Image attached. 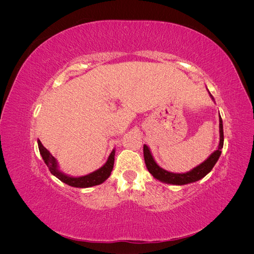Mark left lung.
Returning a JSON list of instances; mask_svg holds the SVG:
<instances>
[{"label": "left lung", "mask_w": 254, "mask_h": 254, "mask_svg": "<svg viewBox=\"0 0 254 254\" xmlns=\"http://www.w3.org/2000/svg\"><path fill=\"white\" fill-rule=\"evenodd\" d=\"M219 133H220V141H219L217 150H215L203 163L196 166L195 168H193V170L188 173L174 174L163 170V168H161L155 162V160H153L149 148L146 145H144L143 151H144V160H145L146 167H147L148 172L155 177L156 179L165 183L176 184V186H183V184H188V183L200 180L205 175H207L212 171V168L214 167L215 164H216L217 160L220 157L221 148L224 147V128H222V120L220 118V115H219Z\"/></svg>", "instance_id": "1"}]
</instances>
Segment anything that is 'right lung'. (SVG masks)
Here are the masks:
<instances>
[{
  "label": "right lung",
  "instance_id": "1",
  "mask_svg": "<svg viewBox=\"0 0 254 254\" xmlns=\"http://www.w3.org/2000/svg\"><path fill=\"white\" fill-rule=\"evenodd\" d=\"M38 146H39V151L41 153L42 159L45 162V164H47V166L49 167L50 172L54 176H56L60 181H63L64 183L68 184V186H71V187L90 188V187L98 186V184L103 183L111 175L113 164H114V153H115L114 150H112L108 160H107L106 164L103 167H101L99 170L91 173L87 176H82V177H78V178H76V177L66 176L58 171L56 159L54 158L51 155V152L41 144L40 140H38Z\"/></svg>",
  "mask_w": 254,
  "mask_h": 254
}]
</instances>
